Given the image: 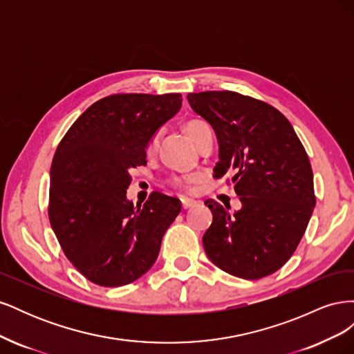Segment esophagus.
I'll return each instance as SVG.
<instances>
[{"instance_id":"esophagus-1","label":"esophagus","mask_w":354,"mask_h":354,"mask_svg":"<svg viewBox=\"0 0 354 354\" xmlns=\"http://www.w3.org/2000/svg\"><path fill=\"white\" fill-rule=\"evenodd\" d=\"M196 205V201L194 199H187V198H181V207H183V209H189L192 207Z\"/></svg>"}]
</instances>
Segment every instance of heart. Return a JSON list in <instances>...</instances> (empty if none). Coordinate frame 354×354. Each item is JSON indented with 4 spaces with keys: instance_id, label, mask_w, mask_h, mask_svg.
<instances>
[{
    "instance_id": "b5f03b06",
    "label": "heart",
    "mask_w": 354,
    "mask_h": 354,
    "mask_svg": "<svg viewBox=\"0 0 354 354\" xmlns=\"http://www.w3.org/2000/svg\"><path fill=\"white\" fill-rule=\"evenodd\" d=\"M185 130H186L187 136L192 138V142L196 143L198 138L201 137V134H202L203 131L209 130V127H208L205 122H202V121H199V120H192V121H189V122L186 124ZM158 143H159V134H155V136L151 138V140H149V143H147V152H149V153L155 152L156 147H158ZM186 181H189V178H186V180H183V178H176V180H174V185L178 186V187H183Z\"/></svg>"
}]
</instances>
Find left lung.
<instances>
[{
    "mask_svg": "<svg viewBox=\"0 0 354 354\" xmlns=\"http://www.w3.org/2000/svg\"><path fill=\"white\" fill-rule=\"evenodd\" d=\"M217 136V178L230 171L238 211L208 199L212 223L203 250L242 279L279 270L294 254L316 205L313 171L292 125L273 106L233 91L187 94Z\"/></svg>",
    "mask_w": 354,
    "mask_h": 354,
    "instance_id": "obj_1",
    "label": "left lung"
}]
</instances>
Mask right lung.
Listing matches in <instances>:
<instances>
[{"instance_id":"right-lung-1","label":"right lung","mask_w":354,"mask_h":354,"mask_svg":"<svg viewBox=\"0 0 354 354\" xmlns=\"http://www.w3.org/2000/svg\"><path fill=\"white\" fill-rule=\"evenodd\" d=\"M181 108V94H115L91 104L56 149L48 217L68 260L88 281L122 286L158 259L164 233L181 211L153 192L142 205L127 198L130 171L146 164L151 138Z\"/></svg>"}]
</instances>
